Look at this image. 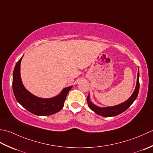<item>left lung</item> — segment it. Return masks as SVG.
<instances>
[{
    "mask_svg": "<svg viewBox=\"0 0 153 153\" xmlns=\"http://www.w3.org/2000/svg\"><path fill=\"white\" fill-rule=\"evenodd\" d=\"M139 73L138 71L137 73V85L135 89L134 90L132 95L130 96V98L127 100L126 102H124L121 104L114 105V106H110V107H104L101 108L98 107L97 105L92 104V102L90 100V96L88 94V97H87V103H88V107L92 110L93 111H94L96 114H97L100 116H104V117H111V116H116L122 113V112L126 111L127 108L131 106L133 102L135 100L137 97L139 90Z\"/></svg>",
    "mask_w": 153,
    "mask_h": 153,
    "instance_id": "left-lung-1",
    "label": "left lung"
}]
</instances>
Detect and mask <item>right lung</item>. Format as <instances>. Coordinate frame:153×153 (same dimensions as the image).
I'll return each mask as SVG.
<instances>
[{"instance_id":"right-lung-1","label":"right lung","mask_w":153,"mask_h":153,"mask_svg":"<svg viewBox=\"0 0 153 153\" xmlns=\"http://www.w3.org/2000/svg\"><path fill=\"white\" fill-rule=\"evenodd\" d=\"M23 56L16 64L12 79V88L17 102L27 111L37 116H49L57 113L63 108L67 95L73 86L65 88L60 94L53 98H42L33 95L26 89L22 82L20 63Z\"/></svg>"}]
</instances>
